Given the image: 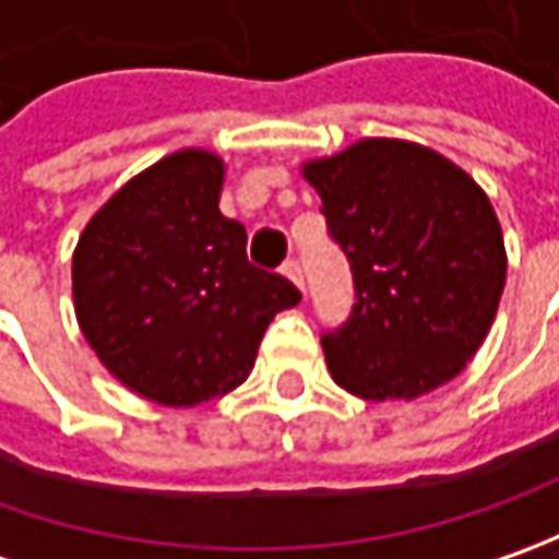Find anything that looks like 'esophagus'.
Instances as JSON below:
<instances>
[{"mask_svg":"<svg viewBox=\"0 0 559 559\" xmlns=\"http://www.w3.org/2000/svg\"><path fill=\"white\" fill-rule=\"evenodd\" d=\"M283 273L289 276L292 283L298 286V289H305V273H301V264H298V258H286V264H283Z\"/></svg>","mask_w":559,"mask_h":559,"instance_id":"34e87169","label":"esophagus"}]
</instances>
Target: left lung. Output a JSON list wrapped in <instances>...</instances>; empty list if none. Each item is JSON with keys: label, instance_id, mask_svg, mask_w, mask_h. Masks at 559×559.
<instances>
[{"label": "left lung", "instance_id": "8db88e82", "mask_svg": "<svg viewBox=\"0 0 559 559\" xmlns=\"http://www.w3.org/2000/svg\"><path fill=\"white\" fill-rule=\"evenodd\" d=\"M345 251L355 305L326 330L333 379L367 401H411L479 352L507 280L501 224L479 186L439 152L364 140L305 164Z\"/></svg>", "mask_w": 559, "mask_h": 559}]
</instances>
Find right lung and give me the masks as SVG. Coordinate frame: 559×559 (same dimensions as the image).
<instances>
[{
	"mask_svg": "<svg viewBox=\"0 0 559 559\" xmlns=\"http://www.w3.org/2000/svg\"><path fill=\"white\" fill-rule=\"evenodd\" d=\"M221 186L217 155H167L108 199L74 251L86 342L127 389L167 407L242 385L270 320L301 301L286 276L248 261Z\"/></svg>",
	"mask_w": 559,
	"mask_h": 559,
	"instance_id": "1",
	"label": "right lung"
}]
</instances>
